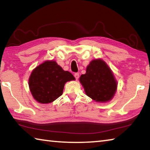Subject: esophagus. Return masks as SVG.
<instances>
[{
	"mask_svg": "<svg viewBox=\"0 0 150 150\" xmlns=\"http://www.w3.org/2000/svg\"><path fill=\"white\" fill-rule=\"evenodd\" d=\"M74 77H75L76 80H77L78 79H79V74L78 73H75V74H74Z\"/></svg>",
	"mask_w": 150,
	"mask_h": 150,
	"instance_id": "1",
	"label": "esophagus"
}]
</instances>
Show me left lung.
<instances>
[{"instance_id":"obj_1","label":"left lung","mask_w":150,"mask_h":150,"mask_svg":"<svg viewBox=\"0 0 150 150\" xmlns=\"http://www.w3.org/2000/svg\"><path fill=\"white\" fill-rule=\"evenodd\" d=\"M79 81L85 93L97 102H106L115 95L117 83L110 68L104 61L93 60L87 66L86 73Z\"/></svg>"}]
</instances>
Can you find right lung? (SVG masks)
<instances>
[{
  "label": "right lung",
  "mask_w": 150,
  "mask_h": 150,
  "mask_svg": "<svg viewBox=\"0 0 150 150\" xmlns=\"http://www.w3.org/2000/svg\"><path fill=\"white\" fill-rule=\"evenodd\" d=\"M71 80L75 77L70 72L63 70L55 61H47L33 70L29 87L38 102L47 104L62 95L65 83Z\"/></svg>",
  "instance_id": "1"
}]
</instances>
